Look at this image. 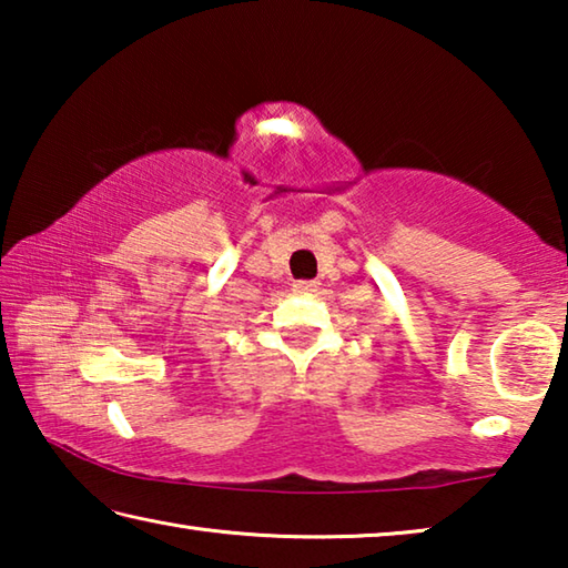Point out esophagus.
Returning a JSON list of instances; mask_svg holds the SVG:
<instances>
[{"instance_id": "esophagus-1", "label": "esophagus", "mask_w": 568, "mask_h": 568, "mask_svg": "<svg viewBox=\"0 0 568 568\" xmlns=\"http://www.w3.org/2000/svg\"><path fill=\"white\" fill-rule=\"evenodd\" d=\"M315 287H318V281H297V283H293L295 293H311V291H315Z\"/></svg>"}]
</instances>
